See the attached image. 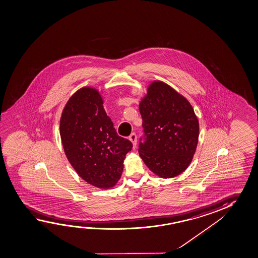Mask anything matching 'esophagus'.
Listing matches in <instances>:
<instances>
[{
	"label": "esophagus",
	"instance_id": "esophagus-1",
	"mask_svg": "<svg viewBox=\"0 0 258 258\" xmlns=\"http://www.w3.org/2000/svg\"><path fill=\"white\" fill-rule=\"evenodd\" d=\"M129 140L131 141L132 143H133V145L135 146L136 145V143H137V135L135 133H133L130 136H129Z\"/></svg>",
	"mask_w": 258,
	"mask_h": 258
}]
</instances>
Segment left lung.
I'll return each mask as SVG.
<instances>
[{
	"mask_svg": "<svg viewBox=\"0 0 258 258\" xmlns=\"http://www.w3.org/2000/svg\"><path fill=\"white\" fill-rule=\"evenodd\" d=\"M143 135L141 158L163 178L178 176L191 163L199 137V123L186 98L162 82H153L139 105Z\"/></svg>",
	"mask_w": 258,
	"mask_h": 258,
	"instance_id": "left-lung-1",
	"label": "left lung"
}]
</instances>
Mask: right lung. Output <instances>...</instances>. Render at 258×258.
<instances>
[{
    "instance_id": "1",
    "label": "right lung",
    "mask_w": 258,
    "mask_h": 258,
    "mask_svg": "<svg viewBox=\"0 0 258 258\" xmlns=\"http://www.w3.org/2000/svg\"><path fill=\"white\" fill-rule=\"evenodd\" d=\"M60 135L66 157L82 179L104 189L117 183L133 143L117 135L98 90L85 87L71 97L61 113Z\"/></svg>"
}]
</instances>
